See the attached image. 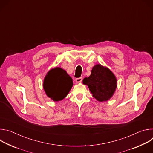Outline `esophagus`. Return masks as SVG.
I'll return each mask as SVG.
<instances>
[{
  "label": "esophagus",
  "instance_id": "obj_1",
  "mask_svg": "<svg viewBox=\"0 0 153 153\" xmlns=\"http://www.w3.org/2000/svg\"><path fill=\"white\" fill-rule=\"evenodd\" d=\"M82 80H83L82 77H79V78L76 79V83H80L82 81Z\"/></svg>",
  "mask_w": 153,
  "mask_h": 153
}]
</instances>
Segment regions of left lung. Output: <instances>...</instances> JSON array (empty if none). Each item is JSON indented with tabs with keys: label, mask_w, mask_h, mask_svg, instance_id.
Wrapping results in <instances>:
<instances>
[{
	"label": "left lung",
	"mask_w": 153,
	"mask_h": 153,
	"mask_svg": "<svg viewBox=\"0 0 153 153\" xmlns=\"http://www.w3.org/2000/svg\"><path fill=\"white\" fill-rule=\"evenodd\" d=\"M83 83L88 85L93 96L99 102L108 100L117 88V79L114 74L100 64L93 68L91 75L84 78Z\"/></svg>",
	"instance_id": "8db88e82"
}]
</instances>
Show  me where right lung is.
Returning a JSON list of instances; mask_svg holds the SVG:
<instances>
[{"mask_svg":"<svg viewBox=\"0 0 153 153\" xmlns=\"http://www.w3.org/2000/svg\"><path fill=\"white\" fill-rule=\"evenodd\" d=\"M72 78L60 67L50 70L43 81V89L48 97L55 102L66 97L73 86Z\"/></svg>","mask_w":153,"mask_h":153,"instance_id":"right-lung-1","label":"right lung"}]
</instances>
